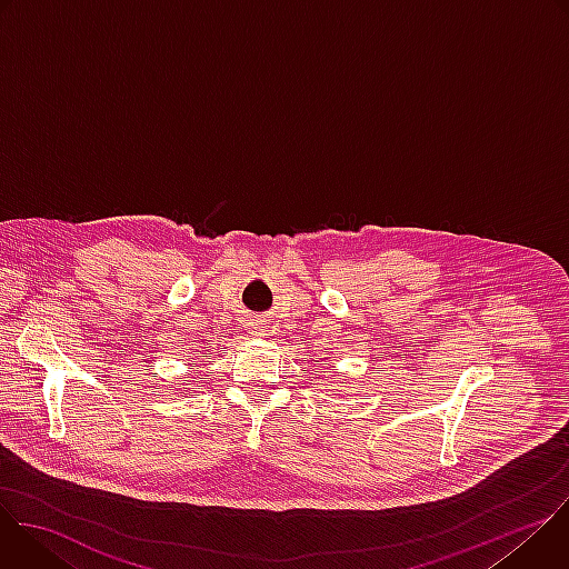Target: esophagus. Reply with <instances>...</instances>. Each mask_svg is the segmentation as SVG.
<instances>
[{"label":"esophagus","instance_id":"34e87169","mask_svg":"<svg viewBox=\"0 0 569 569\" xmlns=\"http://www.w3.org/2000/svg\"><path fill=\"white\" fill-rule=\"evenodd\" d=\"M252 333H254V336H266V327H261V323H254Z\"/></svg>","mask_w":569,"mask_h":569}]
</instances>
